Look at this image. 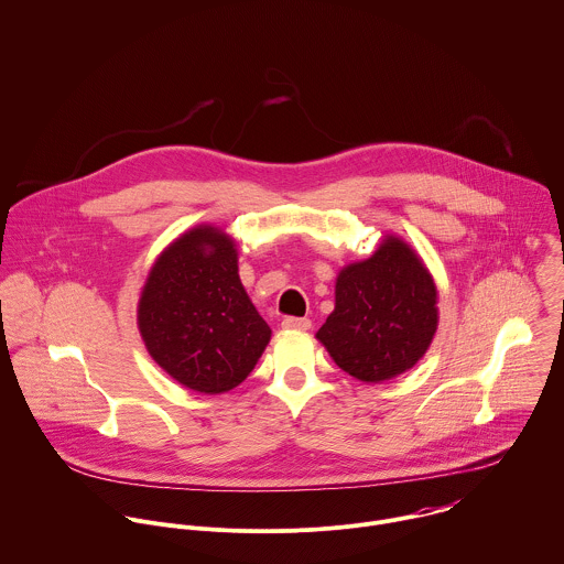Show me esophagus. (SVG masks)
Listing matches in <instances>:
<instances>
[{
  "instance_id": "esophagus-1",
  "label": "esophagus",
  "mask_w": 564,
  "mask_h": 564,
  "mask_svg": "<svg viewBox=\"0 0 564 564\" xmlns=\"http://www.w3.org/2000/svg\"><path fill=\"white\" fill-rule=\"evenodd\" d=\"M282 326L289 328V330H308L311 319H306V317H284Z\"/></svg>"
}]
</instances>
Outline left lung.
<instances>
[{
	"label": "left lung",
	"instance_id": "left-lung-1",
	"mask_svg": "<svg viewBox=\"0 0 564 564\" xmlns=\"http://www.w3.org/2000/svg\"><path fill=\"white\" fill-rule=\"evenodd\" d=\"M436 286L421 258L397 236L335 282V311L317 330L333 361L350 377L379 383L410 370L438 326Z\"/></svg>",
	"mask_w": 564,
	"mask_h": 564
}]
</instances>
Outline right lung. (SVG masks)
<instances>
[{
  "instance_id": "add662e5",
  "label": "right lung",
  "mask_w": 564,
  "mask_h": 564,
  "mask_svg": "<svg viewBox=\"0 0 564 564\" xmlns=\"http://www.w3.org/2000/svg\"><path fill=\"white\" fill-rule=\"evenodd\" d=\"M139 330L152 359L185 388L220 394L242 383L271 328L240 282L236 240L212 225L176 238L145 280Z\"/></svg>"
}]
</instances>
